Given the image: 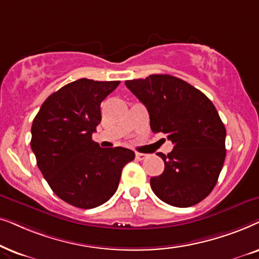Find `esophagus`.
Here are the masks:
<instances>
[{"instance_id": "1", "label": "esophagus", "mask_w": 259, "mask_h": 259, "mask_svg": "<svg viewBox=\"0 0 259 259\" xmlns=\"http://www.w3.org/2000/svg\"><path fill=\"white\" fill-rule=\"evenodd\" d=\"M148 155L147 154H143V153H136L135 154V157L137 158V160H144V158H147Z\"/></svg>"}]
</instances>
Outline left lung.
Listing matches in <instances>:
<instances>
[{
  "label": "left lung",
  "instance_id": "1",
  "mask_svg": "<svg viewBox=\"0 0 259 259\" xmlns=\"http://www.w3.org/2000/svg\"><path fill=\"white\" fill-rule=\"evenodd\" d=\"M146 105L153 133L167 134L174 144L160 177L150 179L158 199L177 207L204 200L218 181L226 156V129L213 103L188 82L169 74L125 81Z\"/></svg>",
  "mask_w": 259,
  "mask_h": 259
}]
</instances>
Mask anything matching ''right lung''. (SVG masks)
Returning <instances> with one entry per match:
<instances>
[{"mask_svg": "<svg viewBox=\"0 0 259 259\" xmlns=\"http://www.w3.org/2000/svg\"><path fill=\"white\" fill-rule=\"evenodd\" d=\"M118 85L78 79L52 94L33 120L30 148L37 167L52 191L75 207L108 201L123 167L135 158L126 148H101L92 141L102 120L101 103Z\"/></svg>", "mask_w": 259, "mask_h": 259, "instance_id": "1", "label": "right lung"}]
</instances>
